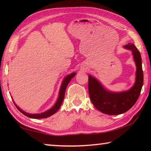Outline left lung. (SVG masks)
Returning a JSON list of instances; mask_svg holds the SVG:
<instances>
[{
    "instance_id": "1",
    "label": "left lung",
    "mask_w": 151,
    "mask_h": 151,
    "mask_svg": "<svg viewBox=\"0 0 151 151\" xmlns=\"http://www.w3.org/2000/svg\"><path fill=\"white\" fill-rule=\"evenodd\" d=\"M124 48L132 50L137 65L136 83L129 91L119 93L109 92L98 81L88 76V93L91 102L96 109L110 115L124 113L131 109L139 99L143 85L142 58L139 50L131 43L125 45Z\"/></svg>"
}]
</instances>
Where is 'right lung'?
I'll return each instance as SVG.
<instances>
[{"label": "right lung", "instance_id": "right-lung-1", "mask_svg": "<svg viewBox=\"0 0 151 151\" xmlns=\"http://www.w3.org/2000/svg\"><path fill=\"white\" fill-rule=\"evenodd\" d=\"M76 73H72L70 74V75H68L66 76V77L64 79L63 83L61 85V88L60 90V93H59V96H58V99L57 101V103L55 104V106L51 108L50 110L46 111L45 112H42V113L40 114H29L27 112H25L24 111H22V110L20 109L19 107H18L16 104L15 106H17V108L19 110V111L20 112H22V114H24L25 116H27L28 117H30V118H32V119H44V118H47V117L50 116L52 114H54L56 112H57L58 109H60V107L62 104L63 101L64 100V98H65V91L66 88V86H67L68 84L69 83V82L71 81L74 76H75Z\"/></svg>", "mask_w": 151, "mask_h": 151}]
</instances>
